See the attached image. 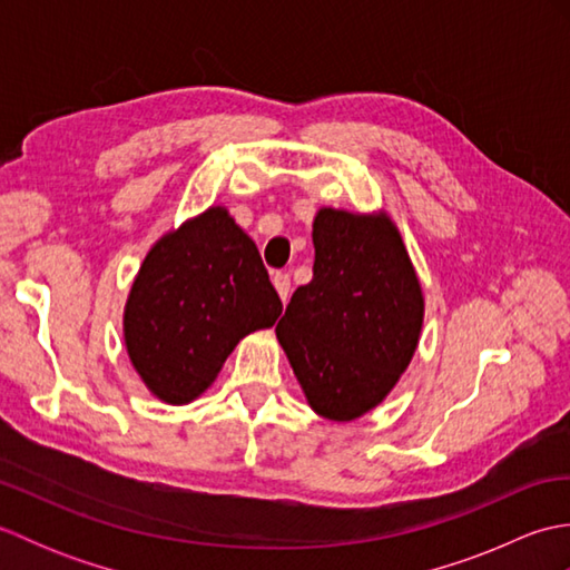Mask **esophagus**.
<instances>
[{
	"instance_id": "esophagus-1",
	"label": "esophagus",
	"mask_w": 570,
	"mask_h": 570,
	"mask_svg": "<svg viewBox=\"0 0 570 570\" xmlns=\"http://www.w3.org/2000/svg\"><path fill=\"white\" fill-rule=\"evenodd\" d=\"M272 282H274V286H276L278 296H282V301L286 304L288 294H292V276H288L286 272H276V274L272 276Z\"/></svg>"
}]
</instances>
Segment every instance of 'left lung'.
I'll return each instance as SVG.
<instances>
[{"label": "left lung", "instance_id": "left-lung-1", "mask_svg": "<svg viewBox=\"0 0 570 570\" xmlns=\"http://www.w3.org/2000/svg\"><path fill=\"white\" fill-rule=\"evenodd\" d=\"M313 278L298 286L276 337L311 409L353 421L394 390L416 353L423 294L390 215L321 208Z\"/></svg>", "mask_w": 570, "mask_h": 570}]
</instances>
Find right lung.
Returning a JSON list of instances; mask_svg holds the SVG:
<instances>
[{"label": "right lung", "instance_id": "right-lung-1", "mask_svg": "<svg viewBox=\"0 0 570 570\" xmlns=\"http://www.w3.org/2000/svg\"><path fill=\"white\" fill-rule=\"evenodd\" d=\"M282 316L259 249L213 205L144 257L125 306V345L154 396L188 404L215 382L242 337Z\"/></svg>", "mask_w": 570, "mask_h": 570}]
</instances>
